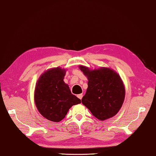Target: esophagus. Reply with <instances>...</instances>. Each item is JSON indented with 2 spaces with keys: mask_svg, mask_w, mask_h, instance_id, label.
I'll return each instance as SVG.
<instances>
[{
  "mask_svg": "<svg viewBox=\"0 0 156 156\" xmlns=\"http://www.w3.org/2000/svg\"><path fill=\"white\" fill-rule=\"evenodd\" d=\"M77 98H79V99H80V100H81V99H82V98H83V94H79V95H77Z\"/></svg>",
  "mask_w": 156,
  "mask_h": 156,
  "instance_id": "obj_1",
  "label": "esophagus"
}]
</instances>
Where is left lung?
Here are the masks:
<instances>
[{
  "instance_id": "left-lung-1",
  "label": "left lung",
  "mask_w": 156,
  "mask_h": 156,
  "mask_svg": "<svg viewBox=\"0 0 156 156\" xmlns=\"http://www.w3.org/2000/svg\"><path fill=\"white\" fill-rule=\"evenodd\" d=\"M79 69L88 79V87L82 104L100 120L112 118L119 112L125 96V89L120 75L110 68L90 70Z\"/></svg>"
}]
</instances>
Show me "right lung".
Listing matches in <instances>:
<instances>
[{
	"mask_svg": "<svg viewBox=\"0 0 156 156\" xmlns=\"http://www.w3.org/2000/svg\"><path fill=\"white\" fill-rule=\"evenodd\" d=\"M65 74V69L53 68L44 72L36 83L35 104L39 112L50 121H61L70 108L81 103L63 81Z\"/></svg>",
	"mask_w": 156,
	"mask_h": 156,
	"instance_id": "add662e5",
	"label": "right lung"
}]
</instances>
